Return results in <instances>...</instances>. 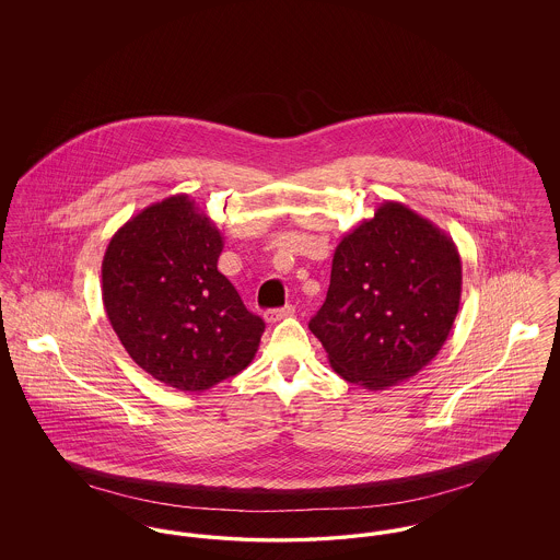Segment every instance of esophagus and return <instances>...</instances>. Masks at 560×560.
<instances>
[{"label":"esophagus","instance_id":"34e87169","mask_svg":"<svg viewBox=\"0 0 560 560\" xmlns=\"http://www.w3.org/2000/svg\"><path fill=\"white\" fill-rule=\"evenodd\" d=\"M293 315V306L292 304H288V306H283V308H272V311H267L265 313V320L267 323H277V320L285 319V317H292Z\"/></svg>","mask_w":560,"mask_h":560}]
</instances>
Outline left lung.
<instances>
[{"label": "left lung", "instance_id": "obj_1", "mask_svg": "<svg viewBox=\"0 0 560 560\" xmlns=\"http://www.w3.org/2000/svg\"><path fill=\"white\" fill-rule=\"evenodd\" d=\"M459 298L462 260L452 237L399 201H384L338 243L327 298L308 327L334 372L384 390L439 354Z\"/></svg>", "mask_w": 560, "mask_h": 560}]
</instances>
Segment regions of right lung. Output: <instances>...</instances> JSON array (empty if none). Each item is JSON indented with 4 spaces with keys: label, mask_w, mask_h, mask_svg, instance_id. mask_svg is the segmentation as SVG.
I'll return each instance as SVG.
<instances>
[{
    "label": "right lung",
    "mask_w": 560,
    "mask_h": 560,
    "mask_svg": "<svg viewBox=\"0 0 560 560\" xmlns=\"http://www.w3.org/2000/svg\"><path fill=\"white\" fill-rule=\"evenodd\" d=\"M224 247L210 215L172 195L108 241L103 304L133 363L165 386L203 393L243 372L265 331L218 270Z\"/></svg>",
    "instance_id": "right-lung-1"
}]
</instances>
